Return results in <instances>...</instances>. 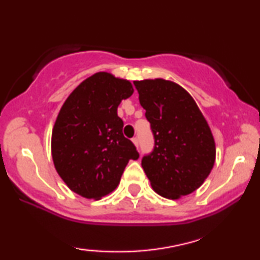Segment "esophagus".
Returning a JSON list of instances; mask_svg holds the SVG:
<instances>
[{"label": "esophagus", "instance_id": "obj_1", "mask_svg": "<svg viewBox=\"0 0 260 260\" xmlns=\"http://www.w3.org/2000/svg\"><path fill=\"white\" fill-rule=\"evenodd\" d=\"M133 142H134V144L136 145V147L138 148V138H137V137H134V138H133Z\"/></svg>", "mask_w": 260, "mask_h": 260}]
</instances>
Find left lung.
Here are the masks:
<instances>
[{
	"mask_svg": "<svg viewBox=\"0 0 260 260\" xmlns=\"http://www.w3.org/2000/svg\"><path fill=\"white\" fill-rule=\"evenodd\" d=\"M154 135V149L142 158L152 189L179 199L204 183L215 161V143L205 117L188 92L173 81H134Z\"/></svg>",
	"mask_w": 260,
	"mask_h": 260,
	"instance_id": "left-lung-1",
	"label": "left lung"
}]
</instances>
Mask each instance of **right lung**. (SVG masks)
Returning a JSON list of instances; mask_svg holds the SVG:
<instances>
[{
	"label": "right lung",
	"instance_id": "1",
	"mask_svg": "<svg viewBox=\"0 0 260 260\" xmlns=\"http://www.w3.org/2000/svg\"><path fill=\"white\" fill-rule=\"evenodd\" d=\"M133 93L130 81L99 72L63 103L53 127L52 156L74 193L99 200L116 189L127 162L140 157L117 115L120 102Z\"/></svg>",
	"mask_w": 260,
	"mask_h": 260
}]
</instances>
